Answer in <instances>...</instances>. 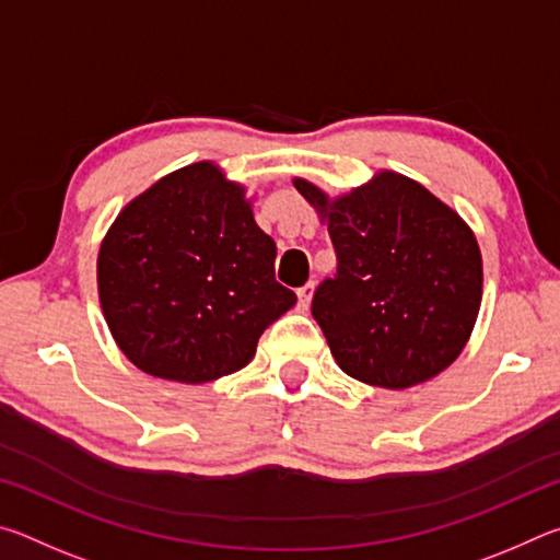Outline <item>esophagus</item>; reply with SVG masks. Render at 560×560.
Returning <instances> with one entry per match:
<instances>
[{"instance_id":"34e87169","label":"esophagus","mask_w":560,"mask_h":560,"mask_svg":"<svg viewBox=\"0 0 560 560\" xmlns=\"http://www.w3.org/2000/svg\"><path fill=\"white\" fill-rule=\"evenodd\" d=\"M296 296H299V308L306 311L308 303H311V296H314V281H308L306 287H301V289L296 291Z\"/></svg>"}]
</instances>
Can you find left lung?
I'll list each match as a JSON object with an SVG mask.
<instances>
[{"mask_svg": "<svg viewBox=\"0 0 560 560\" xmlns=\"http://www.w3.org/2000/svg\"><path fill=\"white\" fill-rule=\"evenodd\" d=\"M293 185L328 220L336 249V273L311 301L336 363L390 390L454 363L481 303L479 244L462 217L395 173L334 202L306 179Z\"/></svg>", "mask_w": 560, "mask_h": 560, "instance_id": "left-lung-1", "label": "left lung"}]
</instances>
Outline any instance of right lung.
<instances>
[{
    "mask_svg": "<svg viewBox=\"0 0 560 560\" xmlns=\"http://www.w3.org/2000/svg\"><path fill=\"white\" fill-rule=\"evenodd\" d=\"M277 244L244 187L212 163L177 170L136 197L98 252L103 316L140 371L207 383L242 371L296 303L273 277Z\"/></svg>",
    "mask_w": 560,
    "mask_h": 560,
    "instance_id": "right-lung-1",
    "label": "right lung"
}]
</instances>
